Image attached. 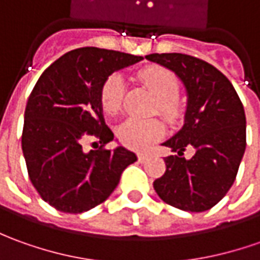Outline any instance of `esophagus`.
Listing matches in <instances>:
<instances>
[{
    "mask_svg": "<svg viewBox=\"0 0 260 260\" xmlns=\"http://www.w3.org/2000/svg\"><path fill=\"white\" fill-rule=\"evenodd\" d=\"M148 159V155H145V153H138V162H145V160Z\"/></svg>",
    "mask_w": 260,
    "mask_h": 260,
    "instance_id": "34e87169",
    "label": "esophagus"
}]
</instances>
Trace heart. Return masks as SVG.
<instances>
[{
    "instance_id": "1",
    "label": "heart",
    "mask_w": 260,
    "mask_h": 260,
    "mask_svg": "<svg viewBox=\"0 0 260 260\" xmlns=\"http://www.w3.org/2000/svg\"><path fill=\"white\" fill-rule=\"evenodd\" d=\"M138 79L156 98L158 112L169 122H176L182 115L181 102L178 93L181 91V81L176 74L159 65H149L138 72ZM126 95L123 78L114 72L108 75L100 89V101L104 111L116 114L121 111ZM118 138L131 149H145L159 139L164 134V125L158 119H137L128 118L118 126Z\"/></svg>"
}]
</instances>
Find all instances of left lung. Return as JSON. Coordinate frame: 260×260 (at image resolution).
<instances>
[{"label": "left lung", "mask_w": 260, "mask_h": 260, "mask_svg": "<svg viewBox=\"0 0 260 260\" xmlns=\"http://www.w3.org/2000/svg\"><path fill=\"white\" fill-rule=\"evenodd\" d=\"M174 71L188 91L185 125L165 145L175 155L165 158L167 171L153 181L158 197L174 208L204 212L228 193L246 148L245 109L231 81L204 59L186 54L145 56ZM193 147L186 160L183 152Z\"/></svg>", "instance_id": "1"}]
</instances>
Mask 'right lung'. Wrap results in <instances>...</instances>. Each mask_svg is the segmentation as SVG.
Here are the masks:
<instances>
[{"mask_svg":"<svg viewBox=\"0 0 260 260\" xmlns=\"http://www.w3.org/2000/svg\"><path fill=\"white\" fill-rule=\"evenodd\" d=\"M142 56L85 47L70 51L42 72L28 98L21 137L29 181L40 197L65 213L107 201L137 155L105 145L114 139L102 115L100 89L114 71ZM86 140L100 148L85 153Z\"/></svg>","mask_w":260,"mask_h":260,"instance_id":"add662e5","label":"right lung"}]
</instances>
